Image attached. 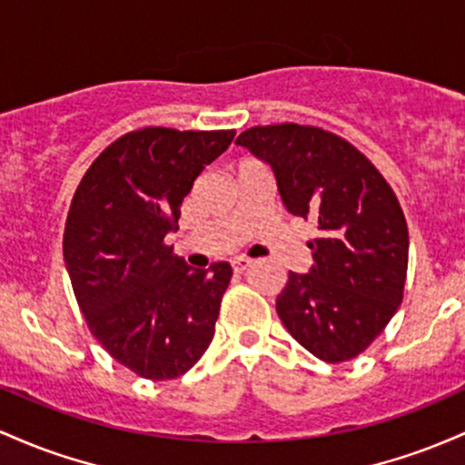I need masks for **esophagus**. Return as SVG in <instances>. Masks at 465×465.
Wrapping results in <instances>:
<instances>
[{
  "instance_id": "esophagus-1",
  "label": "esophagus",
  "mask_w": 465,
  "mask_h": 465,
  "mask_svg": "<svg viewBox=\"0 0 465 465\" xmlns=\"http://www.w3.org/2000/svg\"><path fill=\"white\" fill-rule=\"evenodd\" d=\"M250 263H252V261L246 259V257H234V259L231 261V265H232L234 272H243V270L250 268Z\"/></svg>"
}]
</instances>
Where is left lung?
I'll list each match as a JSON object with an SVG mask.
<instances>
[{
    "mask_svg": "<svg viewBox=\"0 0 465 465\" xmlns=\"http://www.w3.org/2000/svg\"><path fill=\"white\" fill-rule=\"evenodd\" d=\"M234 143L265 163L292 215L312 219L314 265L290 272L276 314L296 342L325 362L362 353L398 312L409 265V228L380 171L325 129L252 127Z\"/></svg>",
    "mask_w": 465,
    "mask_h": 465,
    "instance_id": "left-lung-1",
    "label": "left lung"
}]
</instances>
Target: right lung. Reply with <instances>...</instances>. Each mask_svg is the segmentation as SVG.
<instances>
[{"label":"right lung","instance_id":"1","mask_svg":"<svg viewBox=\"0 0 465 465\" xmlns=\"http://www.w3.org/2000/svg\"><path fill=\"white\" fill-rule=\"evenodd\" d=\"M234 132H132L94 160L74 193L64 261L96 341L147 380L186 373L215 336L226 261L195 270L164 237L197 175Z\"/></svg>","mask_w":465,"mask_h":465}]
</instances>
